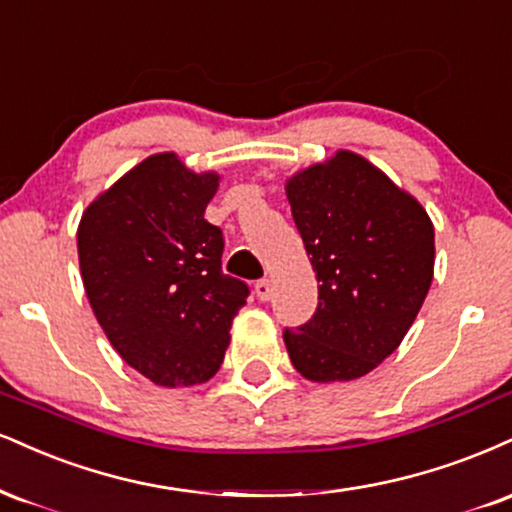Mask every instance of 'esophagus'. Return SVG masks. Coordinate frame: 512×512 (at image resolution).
<instances>
[{
  "label": "esophagus",
  "mask_w": 512,
  "mask_h": 512,
  "mask_svg": "<svg viewBox=\"0 0 512 512\" xmlns=\"http://www.w3.org/2000/svg\"><path fill=\"white\" fill-rule=\"evenodd\" d=\"M255 293H257V298L267 303V300L272 298V281H269V279H260V281H257V283H255Z\"/></svg>",
  "instance_id": "obj_1"
}]
</instances>
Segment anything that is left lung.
I'll list each match as a JSON object with an SVG mask.
<instances>
[{
    "label": "left lung",
    "mask_w": 512,
    "mask_h": 512,
    "mask_svg": "<svg viewBox=\"0 0 512 512\" xmlns=\"http://www.w3.org/2000/svg\"><path fill=\"white\" fill-rule=\"evenodd\" d=\"M317 272L315 315L283 329L293 367L310 381L365 377L400 346L434 276V226L420 202L353 152L286 186Z\"/></svg>",
    "instance_id": "8db88e82"
}]
</instances>
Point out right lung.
Masks as SVG:
<instances>
[{
    "mask_svg": "<svg viewBox=\"0 0 512 512\" xmlns=\"http://www.w3.org/2000/svg\"><path fill=\"white\" fill-rule=\"evenodd\" d=\"M217 174L176 155L147 157L85 209L78 226L83 286L112 346L157 386L219 372L250 286L221 272L224 233L205 219Z\"/></svg>",
    "mask_w": 512,
    "mask_h": 512,
    "instance_id": "right-lung-1",
    "label": "right lung"
}]
</instances>
